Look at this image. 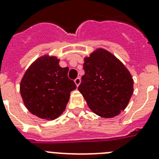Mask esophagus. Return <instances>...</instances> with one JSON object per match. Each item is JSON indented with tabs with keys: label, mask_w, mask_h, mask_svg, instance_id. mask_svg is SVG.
Returning a JSON list of instances; mask_svg holds the SVG:
<instances>
[{
	"label": "esophagus",
	"mask_w": 159,
	"mask_h": 159,
	"mask_svg": "<svg viewBox=\"0 0 159 159\" xmlns=\"http://www.w3.org/2000/svg\"><path fill=\"white\" fill-rule=\"evenodd\" d=\"M80 82H81V80H80V78H76L75 80V84H76V86L78 87L79 85H80Z\"/></svg>",
	"instance_id": "34e87169"
}]
</instances>
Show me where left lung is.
<instances>
[{"label":"left lung","instance_id":"8db88e82","mask_svg":"<svg viewBox=\"0 0 159 159\" xmlns=\"http://www.w3.org/2000/svg\"><path fill=\"white\" fill-rule=\"evenodd\" d=\"M85 74L78 90L94 113L103 118L118 116L133 94V79L114 55L99 48L84 58Z\"/></svg>","mask_w":159,"mask_h":159}]
</instances>
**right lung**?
I'll return each mask as SVG.
<instances>
[{
	"instance_id": "1",
	"label": "right lung",
	"mask_w": 159,
	"mask_h": 159,
	"mask_svg": "<svg viewBox=\"0 0 159 159\" xmlns=\"http://www.w3.org/2000/svg\"><path fill=\"white\" fill-rule=\"evenodd\" d=\"M59 62L56 57L38 58L25 71L20 82L25 107L40 119L58 118L65 110L70 92L76 88L67 76L68 67H61Z\"/></svg>"
}]
</instances>
